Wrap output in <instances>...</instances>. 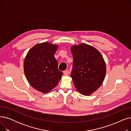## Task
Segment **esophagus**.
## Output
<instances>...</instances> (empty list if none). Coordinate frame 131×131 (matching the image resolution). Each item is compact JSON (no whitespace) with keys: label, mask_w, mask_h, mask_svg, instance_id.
<instances>
[{"label":"esophagus","mask_w":131,"mask_h":131,"mask_svg":"<svg viewBox=\"0 0 131 131\" xmlns=\"http://www.w3.org/2000/svg\"><path fill=\"white\" fill-rule=\"evenodd\" d=\"M64 75H68V73H69V71H68V70L65 71L64 72Z\"/></svg>","instance_id":"esophagus-1"}]
</instances>
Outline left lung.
I'll return each mask as SVG.
<instances>
[{"instance_id":"obj_1","label":"left lung","mask_w":131,"mask_h":131,"mask_svg":"<svg viewBox=\"0 0 131 131\" xmlns=\"http://www.w3.org/2000/svg\"><path fill=\"white\" fill-rule=\"evenodd\" d=\"M73 69L71 74L75 88L82 94L89 95L101 86L106 73L105 61L100 52L85 43L73 46Z\"/></svg>"}]
</instances>
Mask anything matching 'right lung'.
Wrapping results in <instances>:
<instances>
[{
    "instance_id": "add662e5",
    "label": "right lung",
    "mask_w": 131,
    "mask_h": 131,
    "mask_svg": "<svg viewBox=\"0 0 131 131\" xmlns=\"http://www.w3.org/2000/svg\"><path fill=\"white\" fill-rule=\"evenodd\" d=\"M58 46L45 42L38 43L27 52L24 61V72L30 84L43 93L58 84L63 73L58 69L54 57Z\"/></svg>"
}]
</instances>
